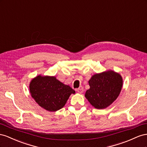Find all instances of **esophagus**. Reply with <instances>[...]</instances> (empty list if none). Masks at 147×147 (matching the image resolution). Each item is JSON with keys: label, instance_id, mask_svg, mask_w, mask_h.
Returning a JSON list of instances; mask_svg holds the SVG:
<instances>
[{"label": "esophagus", "instance_id": "34e87169", "mask_svg": "<svg viewBox=\"0 0 147 147\" xmlns=\"http://www.w3.org/2000/svg\"><path fill=\"white\" fill-rule=\"evenodd\" d=\"M76 91L78 92V93H79V94H82V93H83V92H84V89H83L82 87L79 88V89H78L76 90Z\"/></svg>", "mask_w": 147, "mask_h": 147}]
</instances>
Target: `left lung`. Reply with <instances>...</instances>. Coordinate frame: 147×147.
Instances as JSON below:
<instances>
[{"instance_id": "8db88e82", "label": "left lung", "mask_w": 147, "mask_h": 147, "mask_svg": "<svg viewBox=\"0 0 147 147\" xmlns=\"http://www.w3.org/2000/svg\"><path fill=\"white\" fill-rule=\"evenodd\" d=\"M123 83L122 76L113 70L94 74L89 81L90 89L85 97L94 108H106L118 97Z\"/></svg>"}]
</instances>
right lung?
I'll list each match as a JSON object with an SVG mask.
<instances>
[{"mask_svg": "<svg viewBox=\"0 0 147 147\" xmlns=\"http://www.w3.org/2000/svg\"><path fill=\"white\" fill-rule=\"evenodd\" d=\"M31 95L40 107L49 111H57L63 107L75 91L55 76L38 75L29 84Z\"/></svg>", "mask_w": 147, "mask_h": 147, "instance_id": "1", "label": "right lung"}]
</instances>
